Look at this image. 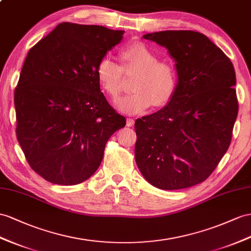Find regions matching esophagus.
Segmentation results:
<instances>
[{"label":"esophagus","mask_w":251,"mask_h":251,"mask_svg":"<svg viewBox=\"0 0 251 251\" xmlns=\"http://www.w3.org/2000/svg\"><path fill=\"white\" fill-rule=\"evenodd\" d=\"M134 125V120L133 119H127V126L128 127H132Z\"/></svg>","instance_id":"esophagus-1"}]
</instances>
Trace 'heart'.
I'll return each mask as SVG.
<instances>
[{"label":"heart","instance_id":"heart-1","mask_svg":"<svg viewBox=\"0 0 251 251\" xmlns=\"http://www.w3.org/2000/svg\"><path fill=\"white\" fill-rule=\"evenodd\" d=\"M122 66L109 56H104L96 66V76L100 88L117 100L122 90L124 72L137 73L132 81L134 91L119 101L125 113H140L152 104L162 107L174 96L178 73L170 60H158V55L143 42L129 44L121 52Z\"/></svg>","mask_w":251,"mask_h":251}]
</instances>
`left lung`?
Instances as JSON below:
<instances>
[{"instance_id": "1", "label": "left lung", "mask_w": 251, "mask_h": 251, "mask_svg": "<svg viewBox=\"0 0 251 251\" xmlns=\"http://www.w3.org/2000/svg\"><path fill=\"white\" fill-rule=\"evenodd\" d=\"M143 38L169 50L178 83L168 106L136 120V162L153 187L190 188L213 173L231 143L239 112L233 64L198 31L164 30Z\"/></svg>"}]
</instances>
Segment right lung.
Segmentation results:
<instances>
[{"instance_id": "obj_1", "label": "right lung", "mask_w": 251, "mask_h": 251, "mask_svg": "<svg viewBox=\"0 0 251 251\" xmlns=\"http://www.w3.org/2000/svg\"><path fill=\"white\" fill-rule=\"evenodd\" d=\"M124 30L63 22L29 50L15 89L18 142L47 181L74 185L99 169L126 119L100 92L96 66Z\"/></svg>"}]
</instances>
